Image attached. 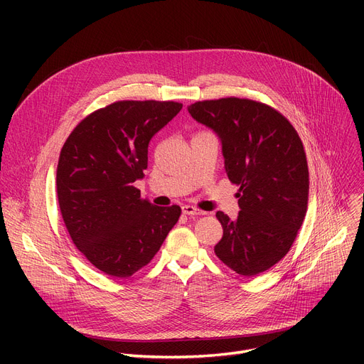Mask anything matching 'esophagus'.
<instances>
[{
    "instance_id": "1",
    "label": "esophagus",
    "mask_w": 364,
    "mask_h": 364,
    "mask_svg": "<svg viewBox=\"0 0 364 364\" xmlns=\"http://www.w3.org/2000/svg\"><path fill=\"white\" fill-rule=\"evenodd\" d=\"M181 211L184 215H203L202 211H199V209H196L195 206H190V205H183L181 206Z\"/></svg>"
}]
</instances>
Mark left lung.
<instances>
[{"mask_svg":"<svg viewBox=\"0 0 364 364\" xmlns=\"http://www.w3.org/2000/svg\"><path fill=\"white\" fill-rule=\"evenodd\" d=\"M187 110L217 134L227 177L240 187L237 218L217 213L223 237L215 255L237 274L257 276L288 254L307 213L302 141L283 114L254 100H205Z\"/></svg>","mask_w":364,"mask_h":364,"instance_id":"left-lung-1","label":"left lung"}]
</instances>
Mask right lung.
<instances>
[{"mask_svg":"<svg viewBox=\"0 0 364 364\" xmlns=\"http://www.w3.org/2000/svg\"><path fill=\"white\" fill-rule=\"evenodd\" d=\"M181 107L117 102L88 114L63 144L57 165L63 221L75 246L109 276L143 269L180 218V206L151 205L134 183L144 177L151 137Z\"/></svg>","mask_w":364,"mask_h":364,"instance_id":"1","label":"right lung"}]
</instances>
